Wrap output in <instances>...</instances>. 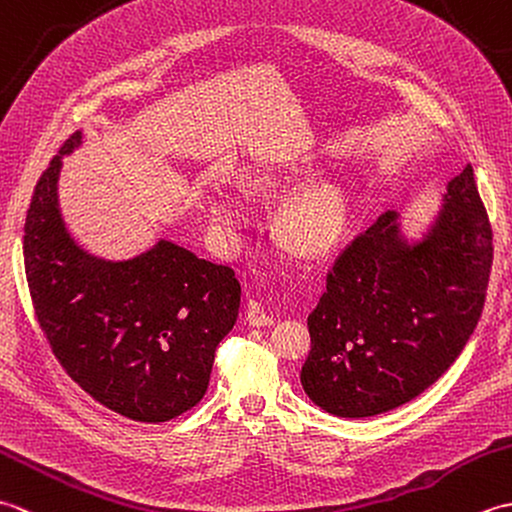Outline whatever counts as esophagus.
Segmentation results:
<instances>
[{
    "label": "esophagus",
    "mask_w": 512,
    "mask_h": 512,
    "mask_svg": "<svg viewBox=\"0 0 512 512\" xmlns=\"http://www.w3.org/2000/svg\"><path fill=\"white\" fill-rule=\"evenodd\" d=\"M246 321L248 325H253V328H264V325H273L275 319L273 314H268L264 303L257 301V299H250L248 306H246Z\"/></svg>",
    "instance_id": "esophagus-1"
}]
</instances>
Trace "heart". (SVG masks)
Returning a JSON list of instances; mask_svg holds the SVG:
<instances>
[{
    "label": "heart",
    "mask_w": 512,
    "mask_h": 512,
    "mask_svg": "<svg viewBox=\"0 0 512 512\" xmlns=\"http://www.w3.org/2000/svg\"><path fill=\"white\" fill-rule=\"evenodd\" d=\"M246 193L275 195L288 189L290 176L275 169L253 167L239 176ZM204 211L209 222L222 233H235L246 224V206L239 195L222 182L204 191ZM347 220V202L339 187L330 182H312L292 193L277 215L281 244L297 255H319L336 244Z\"/></svg>",
    "instance_id": "heart-1"
}]
</instances>
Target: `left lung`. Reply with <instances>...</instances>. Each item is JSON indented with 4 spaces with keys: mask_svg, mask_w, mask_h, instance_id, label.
<instances>
[{
    "mask_svg": "<svg viewBox=\"0 0 512 512\" xmlns=\"http://www.w3.org/2000/svg\"><path fill=\"white\" fill-rule=\"evenodd\" d=\"M491 264L493 231L471 165L449 180L418 237L405 235L398 213L380 215L336 259L308 317L303 391L339 418L420 396L480 321Z\"/></svg>",
    "mask_w": 512,
    "mask_h": 512,
    "instance_id": "1",
    "label": "left lung"
}]
</instances>
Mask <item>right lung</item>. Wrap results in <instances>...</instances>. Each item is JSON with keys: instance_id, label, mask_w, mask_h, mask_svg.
<instances>
[{"instance_id": "right-lung-1", "label": "right lung", "mask_w": 512, "mask_h": 512, "mask_svg": "<svg viewBox=\"0 0 512 512\" xmlns=\"http://www.w3.org/2000/svg\"><path fill=\"white\" fill-rule=\"evenodd\" d=\"M43 171L24 226L26 279L43 334L83 391L129 420L167 422L198 405L242 288L228 266L160 237L129 259L92 255L59 206L63 156Z\"/></svg>"}]
</instances>
